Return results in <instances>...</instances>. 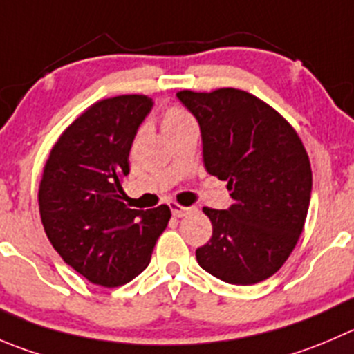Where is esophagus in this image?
Returning <instances> with one entry per match:
<instances>
[{
  "mask_svg": "<svg viewBox=\"0 0 354 354\" xmlns=\"http://www.w3.org/2000/svg\"><path fill=\"white\" fill-rule=\"evenodd\" d=\"M169 207H171V212H173L174 218H183V216H187L188 212L194 211V207H183V205L176 204V202L169 204Z\"/></svg>",
  "mask_w": 354,
  "mask_h": 354,
  "instance_id": "esophagus-1",
  "label": "esophagus"
}]
</instances>
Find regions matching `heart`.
Returning <instances> with one entry per match:
<instances>
[{
  "label": "heart",
  "mask_w": 354,
  "mask_h": 354,
  "mask_svg": "<svg viewBox=\"0 0 354 354\" xmlns=\"http://www.w3.org/2000/svg\"><path fill=\"white\" fill-rule=\"evenodd\" d=\"M188 122H194V121H192V118L187 114V112L176 107L167 109L166 114H164L162 118V129L164 133H167L171 131V129H176L180 128V126L188 124Z\"/></svg>",
  "instance_id": "obj_1"
}]
</instances>
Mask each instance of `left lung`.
I'll use <instances>...</instances> for the list:
<instances>
[{"label": "left lung", "mask_w": 354, "mask_h": 354, "mask_svg": "<svg viewBox=\"0 0 354 354\" xmlns=\"http://www.w3.org/2000/svg\"><path fill=\"white\" fill-rule=\"evenodd\" d=\"M176 97L201 126L205 169L228 181L233 198L228 209H202L212 236L195 250L197 263L233 286L263 282L282 268L306 221L313 180L303 142L247 91L183 90Z\"/></svg>", "instance_id": "obj_1"}]
</instances>
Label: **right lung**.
Wrapping results in <instances>:
<instances>
[{
    "label": "right lung",
    "instance_id": "add662e5",
    "mask_svg": "<svg viewBox=\"0 0 354 354\" xmlns=\"http://www.w3.org/2000/svg\"><path fill=\"white\" fill-rule=\"evenodd\" d=\"M152 105L145 95L97 102L62 133L44 164L37 198L46 236L97 286L119 287L138 277L171 218L167 205L129 209L121 185Z\"/></svg>",
    "mask_w": 354,
    "mask_h": 354
}]
</instances>
